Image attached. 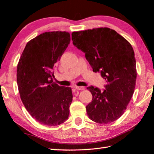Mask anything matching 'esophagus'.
<instances>
[{
    "instance_id": "1",
    "label": "esophagus",
    "mask_w": 154,
    "mask_h": 154,
    "mask_svg": "<svg viewBox=\"0 0 154 154\" xmlns=\"http://www.w3.org/2000/svg\"><path fill=\"white\" fill-rule=\"evenodd\" d=\"M75 89L77 90H84L85 88L84 86H76L75 87Z\"/></svg>"
}]
</instances>
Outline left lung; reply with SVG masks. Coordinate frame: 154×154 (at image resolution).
Masks as SVG:
<instances>
[{"instance_id":"1","label":"left lung","mask_w":154,"mask_h":154,"mask_svg":"<svg viewBox=\"0 0 154 154\" xmlns=\"http://www.w3.org/2000/svg\"><path fill=\"white\" fill-rule=\"evenodd\" d=\"M72 44L85 53L94 72L106 79L105 90L89 86L92 100L86 107L96 123L107 124L123 115L134 94L136 81L132 46L113 29L101 27L72 33Z\"/></svg>"}]
</instances>
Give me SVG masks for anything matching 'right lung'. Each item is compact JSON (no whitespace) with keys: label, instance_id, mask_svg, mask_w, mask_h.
<instances>
[{"label":"right lung","instance_id":"add662e5","mask_svg":"<svg viewBox=\"0 0 154 154\" xmlns=\"http://www.w3.org/2000/svg\"><path fill=\"white\" fill-rule=\"evenodd\" d=\"M70 42V33L52 31L27 42L17 66V83L24 107L42 125L55 126L67 120L72 101L71 88L53 81L55 64Z\"/></svg>","mask_w":154,"mask_h":154}]
</instances>
